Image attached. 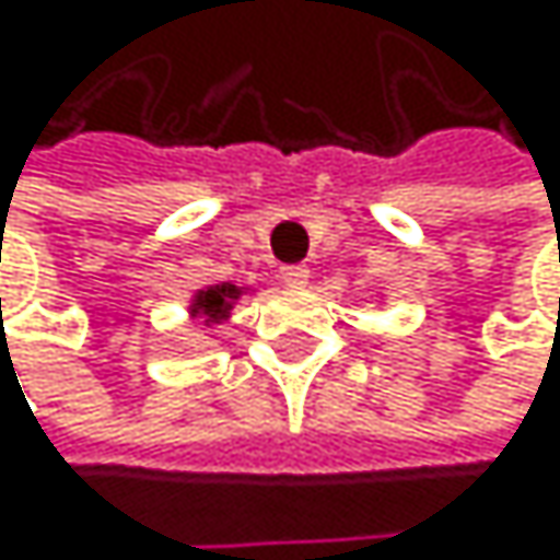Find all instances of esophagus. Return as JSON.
<instances>
[{
    "label": "esophagus",
    "instance_id": "esophagus-1",
    "mask_svg": "<svg viewBox=\"0 0 560 560\" xmlns=\"http://www.w3.org/2000/svg\"><path fill=\"white\" fill-rule=\"evenodd\" d=\"M278 275H282V282H285L289 289H305V285H308V268H305V265H285Z\"/></svg>",
    "mask_w": 560,
    "mask_h": 560
}]
</instances>
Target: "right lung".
<instances>
[{
  "mask_svg": "<svg viewBox=\"0 0 560 560\" xmlns=\"http://www.w3.org/2000/svg\"><path fill=\"white\" fill-rule=\"evenodd\" d=\"M245 292H248V289L231 285V282L198 289L195 295H190V315H195V318H205L208 326H214V322L228 318V312L234 308V302H238Z\"/></svg>",
  "mask_w": 560,
  "mask_h": 560,
  "instance_id": "obj_1",
  "label": "right lung"
}]
</instances>
